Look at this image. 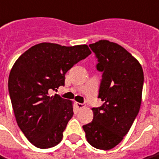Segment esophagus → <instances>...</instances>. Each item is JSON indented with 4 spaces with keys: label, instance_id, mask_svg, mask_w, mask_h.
Masks as SVG:
<instances>
[{
    "label": "esophagus",
    "instance_id": "34e87169",
    "mask_svg": "<svg viewBox=\"0 0 159 159\" xmlns=\"http://www.w3.org/2000/svg\"><path fill=\"white\" fill-rule=\"evenodd\" d=\"M76 106H77L79 109H82V108H84V107H86V105L85 104H82V103H77Z\"/></svg>",
    "mask_w": 159,
    "mask_h": 159
}]
</instances>
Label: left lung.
Segmentation results:
<instances>
[{"mask_svg":"<svg viewBox=\"0 0 159 159\" xmlns=\"http://www.w3.org/2000/svg\"><path fill=\"white\" fill-rule=\"evenodd\" d=\"M89 47L98 58L97 69L103 72L98 98L104 104L92 109L93 119L83 129L92 146L107 151L123 140L139 111L144 73L120 45L101 40Z\"/></svg>","mask_w":159,"mask_h":159,"instance_id":"1","label":"left lung"}]
</instances>
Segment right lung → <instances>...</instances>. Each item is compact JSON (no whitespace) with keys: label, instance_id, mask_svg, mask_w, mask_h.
Returning <instances> with one entry per match:
<instances>
[{"label":"right lung","instance_id":"add662e5","mask_svg":"<svg viewBox=\"0 0 159 159\" xmlns=\"http://www.w3.org/2000/svg\"><path fill=\"white\" fill-rule=\"evenodd\" d=\"M91 52L87 45L43 42L15 62L8 77L12 107L20 129L36 147H53L62 140L73 115V101L50 93L65 85L66 72Z\"/></svg>","mask_w":159,"mask_h":159}]
</instances>
